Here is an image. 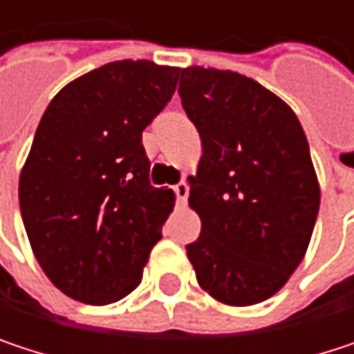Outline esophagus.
<instances>
[{
	"instance_id": "34e87169",
	"label": "esophagus",
	"mask_w": 354,
	"mask_h": 354,
	"mask_svg": "<svg viewBox=\"0 0 354 354\" xmlns=\"http://www.w3.org/2000/svg\"><path fill=\"white\" fill-rule=\"evenodd\" d=\"M174 192H176L178 203H180V205H186V198H188V184H186V182H180V184L174 186Z\"/></svg>"
}]
</instances>
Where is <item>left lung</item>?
<instances>
[{
    "mask_svg": "<svg viewBox=\"0 0 354 354\" xmlns=\"http://www.w3.org/2000/svg\"><path fill=\"white\" fill-rule=\"evenodd\" d=\"M178 94L203 156L188 178L201 236L186 246L203 291L246 308L285 287L319 209L306 133L277 94L230 69L186 67Z\"/></svg>",
    "mask_w": 354,
    "mask_h": 354,
    "instance_id": "1",
    "label": "left lung"
}]
</instances>
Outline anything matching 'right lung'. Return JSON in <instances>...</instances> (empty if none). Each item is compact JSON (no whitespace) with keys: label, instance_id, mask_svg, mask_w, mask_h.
<instances>
[{"label":"right lung","instance_id":"1","mask_svg":"<svg viewBox=\"0 0 354 354\" xmlns=\"http://www.w3.org/2000/svg\"><path fill=\"white\" fill-rule=\"evenodd\" d=\"M178 67L106 63L69 82L46 106L20 172V211L48 281L67 297L106 306L139 287L174 209L149 184L143 129L170 102Z\"/></svg>","mask_w":354,"mask_h":354}]
</instances>
